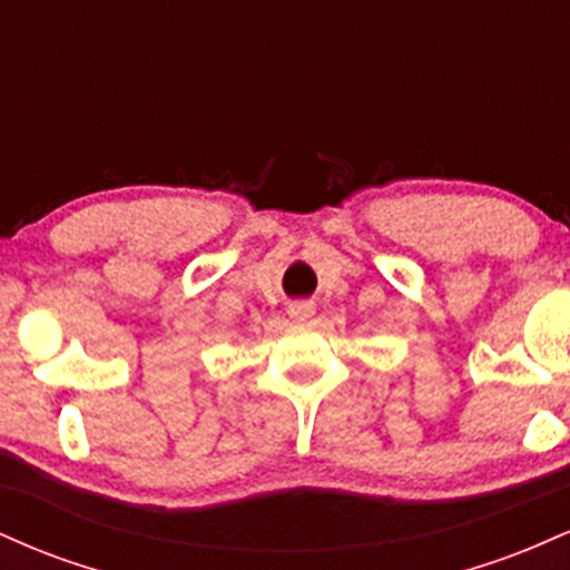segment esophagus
<instances>
[{
    "mask_svg": "<svg viewBox=\"0 0 570 570\" xmlns=\"http://www.w3.org/2000/svg\"><path fill=\"white\" fill-rule=\"evenodd\" d=\"M313 311H316L313 303H292L289 305V316L297 318V322H307V318L313 316Z\"/></svg>",
    "mask_w": 570,
    "mask_h": 570,
    "instance_id": "34e87169",
    "label": "esophagus"
}]
</instances>
